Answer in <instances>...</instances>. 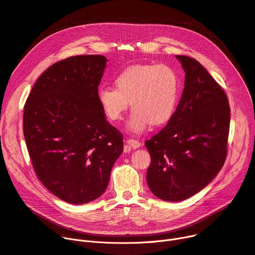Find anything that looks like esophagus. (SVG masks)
Instances as JSON below:
<instances>
[{
  "mask_svg": "<svg viewBox=\"0 0 255 255\" xmlns=\"http://www.w3.org/2000/svg\"><path fill=\"white\" fill-rule=\"evenodd\" d=\"M127 144L129 145L131 148L136 149V148H139L141 146V142L138 141V140H134V139H128L127 140Z\"/></svg>",
  "mask_w": 255,
  "mask_h": 255,
  "instance_id": "34e87169",
  "label": "esophagus"
}]
</instances>
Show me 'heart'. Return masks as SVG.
I'll list each match as a JSON object with an SVG mask.
<instances>
[{
  "instance_id": "1",
  "label": "heart",
  "mask_w": 255,
  "mask_h": 255,
  "mask_svg": "<svg viewBox=\"0 0 255 255\" xmlns=\"http://www.w3.org/2000/svg\"><path fill=\"white\" fill-rule=\"evenodd\" d=\"M116 88L102 87L100 106L110 121L123 119L133 107L127 128L141 133L151 124L159 126L173 117L180 99V80L176 71L164 64L134 65L126 68L114 79Z\"/></svg>"
}]
</instances>
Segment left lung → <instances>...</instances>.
Wrapping results in <instances>:
<instances>
[{
  "label": "left lung",
  "mask_w": 255,
  "mask_h": 255,
  "mask_svg": "<svg viewBox=\"0 0 255 255\" xmlns=\"http://www.w3.org/2000/svg\"><path fill=\"white\" fill-rule=\"evenodd\" d=\"M185 72L173 117L145 141L151 156L147 184L157 198L186 200L210 183L228 154L231 109L222 87L197 61L176 55Z\"/></svg>",
  "instance_id": "8db88e82"
}]
</instances>
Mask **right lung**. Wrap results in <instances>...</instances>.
Listing matches in <instances>:
<instances>
[{"label": "right lung", "mask_w": 255, "mask_h": 255, "mask_svg": "<svg viewBox=\"0 0 255 255\" xmlns=\"http://www.w3.org/2000/svg\"><path fill=\"white\" fill-rule=\"evenodd\" d=\"M103 55H76L44 71L23 111V136L42 184L70 204H85L106 190L124 151L123 134L106 119L98 86Z\"/></svg>", "instance_id": "add662e5"}]
</instances>
